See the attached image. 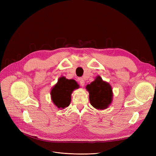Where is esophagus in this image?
Returning <instances> with one entry per match:
<instances>
[{"label":"esophagus","instance_id":"obj_1","mask_svg":"<svg viewBox=\"0 0 156 156\" xmlns=\"http://www.w3.org/2000/svg\"><path fill=\"white\" fill-rule=\"evenodd\" d=\"M78 81H79V83H80V84H81L82 87H84V79L83 78H79L78 79Z\"/></svg>","mask_w":156,"mask_h":156}]
</instances>
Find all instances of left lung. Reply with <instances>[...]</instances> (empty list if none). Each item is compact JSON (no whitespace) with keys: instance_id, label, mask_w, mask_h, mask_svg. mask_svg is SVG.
I'll return each mask as SVG.
<instances>
[{"instance_id":"left-lung-1","label":"left lung","mask_w":156,"mask_h":156,"mask_svg":"<svg viewBox=\"0 0 156 156\" xmlns=\"http://www.w3.org/2000/svg\"><path fill=\"white\" fill-rule=\"evenodd\" d=\"M86 88L89 92L90 104L96 109H105L111 105L113 95L112 87L103 81L100 75L90 84H87Z\"/></svg>"}]
</instances>
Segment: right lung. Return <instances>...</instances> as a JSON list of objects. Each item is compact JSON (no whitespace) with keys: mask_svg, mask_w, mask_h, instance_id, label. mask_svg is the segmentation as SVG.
Wrapping results in <instances>:
<instances>
[{"mask_svg":"<svg viewBox=\"0 0 156 156\" xmlns=\"http://www.w3.org/2000/svg\"><path fill=\"white\" fill-rule=\"evenodd\" d=\"M79 88V84L73 79H68L61 77L58 82L51 89L52 101L58 108L68 107L71 102V95L75 89Z\"/></svg>","mask_w":156,"mask_h":156,"instance_id":"1","label":"right lung"}]
</instances>
